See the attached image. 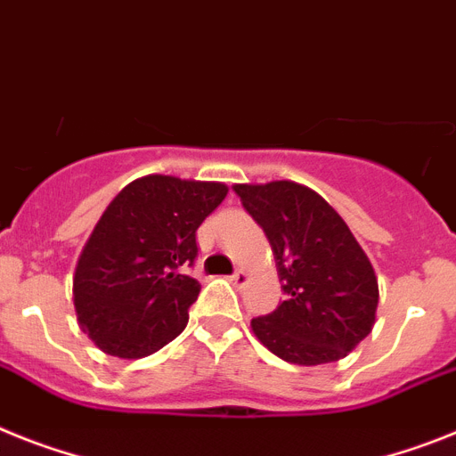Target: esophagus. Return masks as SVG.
<instances>
[{
	"instance_id": "obj_1",
	"label": "esophagus",
	"mask_w": 456,
	"mask_h": 456,
	"mask_svg": "<svg viewBox=\"0 0 456 456\" xmlns=\"http://www.w3.org/2000/svg\"><path fill=\"white\" fill-rule=\"evenodd\" d=\"M229 281H232V285L234 287H243L248 281H250V275H248L243 269H239L234 275H232V278H229Z\"/></svg>"
}]
</instances>
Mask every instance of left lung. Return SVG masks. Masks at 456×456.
I'll use <instances>...</instances> for the list:
<instances>
[{
    "mask_svg": "<svg viewBox=\"0 0 456 456\" xmlns=\"http://www.w3.org/2000/svg\"><path fill=\"white\" fill-rule=\"evenodd\" d=\"M240 204L264 229L287 299L250 322L266 350L289 364L347 357L370 334L378 275L346 220L294 181L239 183Z\"/></svg>",
    "mask_w": 456,
    "mask_h": 456,
    "instance_id": "8db88e82",
    "label": "left lung"
}]
</instances>
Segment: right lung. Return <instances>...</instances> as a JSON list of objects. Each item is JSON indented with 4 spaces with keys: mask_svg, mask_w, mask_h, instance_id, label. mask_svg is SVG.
I'll use <instances>...</instances> for the list:
<instances>
[{
    "mask_svg": "<svg viewBox=\"0 0 456 456\" xmlns=\"http://www.w3.org/2000/svg\"><path fill=\"white\" fill-rule=\"evenodd\" d=\"M229 187L151 174L106 206L74 271L80 329L99 350L141 359L187 327L199 285L183 273L197 259V229Z\"/></svg>",
    "mask_w": 456,
    "mask_h": 456,
    "instance_id": "add662e5",
    "label": "right lung"
}]
</instances>
